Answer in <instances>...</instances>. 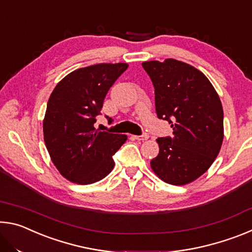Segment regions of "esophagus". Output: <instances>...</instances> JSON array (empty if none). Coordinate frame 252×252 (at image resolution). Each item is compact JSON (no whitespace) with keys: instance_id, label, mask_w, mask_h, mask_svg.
Returning <instances> with one entry per match:
<instances>
[{"instance_id":"esophagus-1","label":"esophagus","mask_w":252,"mask_h":252,"mask_svg":"<svg viewBox=\"0 0 252 252\" xmlns=\"http://www.w3.org/2000/svg\"><path fill=\"white\" fill-rule=\"evenodd\" d=\"M135 140H139V141H144V140L149 139V134L148 133H143L142 135H134Z\"/></svg>"}]
</instances>
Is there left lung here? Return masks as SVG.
Returning <instances> with one entry per match:
<instances>
[{
  "mask_svg": "<svg viewBox=\"0 0 252 252\" xmlns=\"http://www.w3.org/2000/svg\"><path fill=\"white\" fill-rule=\"evenodd\" d=\"M142 66L155 87L157 116L173 129L172 138L157 139L160 150L151 169L170 185H187L211 167L222 146L220 97L207 76L188 63L167 59Z\"/></svg>",
  "mask_w": 252,
  "mask_h": 252,
  "instance_id": "1",
  "label": "left lung"
}]
</instances>
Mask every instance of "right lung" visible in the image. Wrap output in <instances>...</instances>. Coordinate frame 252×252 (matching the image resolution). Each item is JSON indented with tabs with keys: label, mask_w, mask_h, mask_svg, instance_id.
<instances>
[{
	"label": "right lung",
	"mask_w": 252,
	"mask_h": 252,
	"mask_svg": "<svg viewBox=\"0 0 252 252\" xmlns=\"http://www.w3.org/2000/svg\"><path fill=\"white\" fill-rule=\"evenodd\" d=\"M127 66L100 63L81 67L63 78L51 93L43 120L44 142L51 160L69 181L91 185L113 170L112 157L126 135L99 131L94 123L109 89Z\"/></svg>",
	"instance_id": "1"
}]
</instances>
